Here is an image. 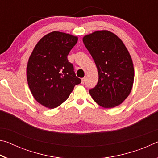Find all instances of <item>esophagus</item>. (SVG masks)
<instances>
[{"label":"esophagus","instance_id":"esophagus-1","mask_svg":"<svg viewBox=\"0 0 158 158\" xmlns=\"http://www.w3.org/2000/svg\"><path fill=\"white\" fill-rule=\"evenodd\" d=\"M85 81V77H84V78H82L81 79V84H84Z\"/></svg>","mask_w":158,"mask_h":158}]
</instances>
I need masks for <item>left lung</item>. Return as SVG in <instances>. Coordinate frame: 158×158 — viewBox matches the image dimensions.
Here are the masks:
<instances>
[{"instance_id": "8db88e82", "label": "left lung", "mask_w": 158, "mask_h": 158, "mask_svg": "<svg viewBox=\"0 0 158 158\" xmlns=\"http://www.w3.org/2000/svg\"><path fill=\"white\" fill-rule=\"evenodd\" d=\"M97 67L98 81L89 90L92 98L104 108H113L123 102L134 82L132 58L123 42L108 31H95L83 38Z\"/></svg>"}]
</instances>
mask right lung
Returning <instances> with one entry per match:
<instances>
[{
    "instance_id": "right-lung-1",
    "label": "right lung",
    "mask_w": 158,
    "mask_h": 158,
    "mask_svg": "<svg viewBox=\"0 0 158 158\" xmlns=\"http://www.w3.org/2000/svg\"><path fill=\"white\" fill-rule=\"evenodd\" d=\"M77 37L53 31L40 40L29 58L27 81L34 98L45 107L53 109L68 98L81 83L68 55Z\"/></svg>"
}]
</instances>
